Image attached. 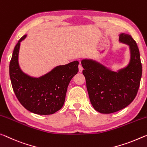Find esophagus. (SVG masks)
Masks as SVG:
<instances>
[{
	"label": "esophagus",
	"mask_w": 147,
	"mask_h": 147,
	"mask_svg": "<svg viewBox=\"0 0 147 147\" xmlns=\"http://www.w3.org/2000/svg\"><path fill=\"white\" fill-rule=\"evenodd\" d=\"M78 67H79V72H82V71H83V68L82 65H81V64H79Z\"/></svg>",
	"instance_id": "esophagus-1"
}]
</instances>
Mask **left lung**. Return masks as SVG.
<instances>
[{"label": "left lung", "mask_w": 147, "mask_h": 147, "mask_svg": "<svg viewBox=\"0 0 147 147\" xmlns=\"http://www.w3.org/2000/svg\"><path fill=\"white\" fill-rule=\"evenodd\" d=\"M119 41L130 49V61L126 68L115 72L92 60L81 61L91 104L101 113H112L128 106L140 85L142 64L136 41L124 33L120 34Z\"/></svg>", "instance_id": "left-lung-1"}]
</instances>
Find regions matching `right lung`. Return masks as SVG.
Segmentation results:
<instances>
[{"label": "right lung", "instance_id": "add662e5", "mask_svg": "<svg viewBox=\"0 0 147 147\" xmlns=\"http://www.w3.org/2000/svg\"><path fill=\"white\" fill-rule=\"evenodd\" d=\"M14 48L9 63V77L14 93L21 104L38 115H51L63 106L68 86L78 74V61L55 67L40 78H32L21 71L18 63L20 42Z\"/></svg>", "mask_w": 147, "mask_h": 147}]
</instances>
